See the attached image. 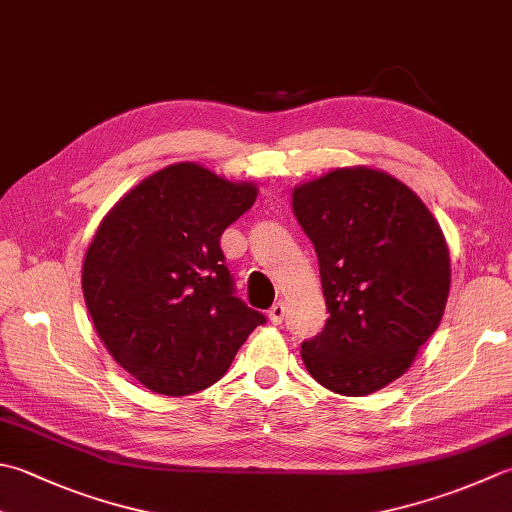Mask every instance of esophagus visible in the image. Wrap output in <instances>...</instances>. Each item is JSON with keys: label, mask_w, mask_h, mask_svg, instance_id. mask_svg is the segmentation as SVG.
<instances>
[{"label": "esophagus", "mask_w": 512, "mask_h": 512, "mask_svg": "<svg viewBox=\"0 0 512 512\" xmlns=\"http://www.w3.org/2000/svg\"><path fill=\"white\" fill-rule=\"evenodd\" d=\"M284 315H286V306L282 302L273 304V306H270V310H268V319L273 324H282L284 322Z\"/></svg>", "instance_id": "34e87169"}]
</instances>
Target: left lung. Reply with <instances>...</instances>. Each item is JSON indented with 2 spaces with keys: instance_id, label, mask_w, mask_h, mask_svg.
<instances>
[{
  "instance_id": "left-lung-1",
  "label": "left lung",
  "mask_w": 512,
  "mask_h": 512,
  "mask_svg": "<svg viewBox=\"0 0 512 512\" xmlns=\"http://www.w3.org/2000/svg\"><path fill=\"white\" fill-rule=\"evenodd\" d=\"M330 317L302 359L319 384L359 397L402 377L442 322L450 259L413 190L373 168H337L293 190Z\"/></svg>"
}]
</instances>
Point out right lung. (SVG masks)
Segmentation results:
<instances>
[{"instance_id":"obj_1","label":"right lung","mask_w":512,"mask_h":512,"mask_svg":"<svg viewBox=\"0 0 512 512\" xmlns=\"http://www.w3.org/2000/svg\"><path fill=\"white\" fill-rule=\"evenodd\" d=\"M257 188L199 164L146 177L97 228L82 270L88 313L115 362L159 395H190L222 377L257 326L235 295L219 246Z\"/></svg>"}]
</instances>
